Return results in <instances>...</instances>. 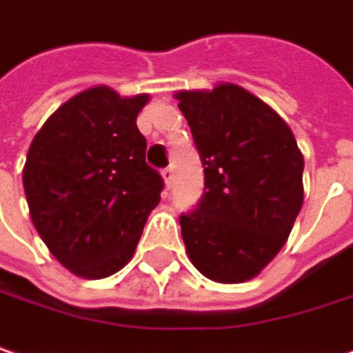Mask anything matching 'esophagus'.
Masks as SVG:
<instances>
[{
	"label": "esophagus",
	"instance_id": "1",
	"mask_svg": "<svg viewBox=\"0 0 353 353\" xmlns=\"http://www.w3.org/2000/svg\"><path fill=\"white\" fill-rule=\"evenodd\" d=\"M161 177H163V181H165V188H170L172 181H174V170H172V168L161 170Z\"/></svg>",
	"mask_w": 353,
	"mask_h": 353
}]
</instances>
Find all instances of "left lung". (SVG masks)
I'll list each match as a JSON object with an SVG mask.
<instances>
[{
	"mask_svg": "<svg viewBox=\"0 0 353 353\" xmlns=\"http://www.w3.org/2000/svg\"><path fill=\"white\" fill-rule=\"evenodd\" d=\"M203 163L201 201L181 238L205 278L241 283L280 254L303 203V156L290 125L236 83L177 92Z\"/></svg>",
	"mask_w": 353,
	"mask_h": 353,
	"instance_id": "obj_1",
	"label": "left lung"
}]
</instances>
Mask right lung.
I'll use <instances>...</instances> for the list:
<instances>
[{"instance_id":"add662e5","label":"right lung","mask_w":353,"mask_h":353,"mask_svg":"<svg viewBox=\"0 0 353 353\" xmlns=\"http://www.w3.org/2000/svg\"><path fill=\"white\" fill-rule=\"evenodd\" d=\"M150 95L79 92L35 134L23 190L37 234L72 274L101 280L134 256L163 179L145 163L137 114Z\"/></svg>"}]
</instances>
